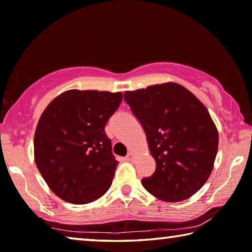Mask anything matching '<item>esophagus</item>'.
<instances>
[{"label": "esophagus", "instance_id": "esophagus-1", "mask_svg": "<svg viewBox=\"0 0 252 252\" xmlns=\"http://www.w3.org/2000/svg\"><path fill=\"white\" fill-rule=\"evenodd\" d=\"M134 159V155H133V153H129L128 155L126 156V160H129V162H131V160Z\"/></svg>", "mask_w": 252, "mask_h": 252}]
</instances>
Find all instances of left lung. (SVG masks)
Listing matches in <instances>:
<instances>
[{
	"label": "left lung",
	"instance_id": "8db88e82",
	"mask_svg": "<svg viewBox=\"0 0 252 252\" xmlns=\"http://www.w3.org/2000/svg\"><path fill=\"white\" fill-rule=\"evenodd\" d=\"M124 99L145 130L156 162L143 187L158 199L180 202L207 182L218 152L219 135L205 106L174 82L126 92Z\"/></svg>",
	"mask_w": 252,
	"mask_h": 252
}]
</instances>
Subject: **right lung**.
<instances>
[{
	"mask_svg": "<svg viewBox=\"0 0 252 252\" xmlns=\"http://www.w3.org/2000/svg\"><path fill=\"white\" fill-rule=\"evenodd\" d=\"M122 98L121 93L68 90L41 115L33 142L35 164L60 199L86 204L108 191L118 162L105 126Z\"/></svg>",
	"mask_w": 252,
	"mask_h": 252,
	"instance_id": "1",
	"label": "right lung"
}]
</instances>
